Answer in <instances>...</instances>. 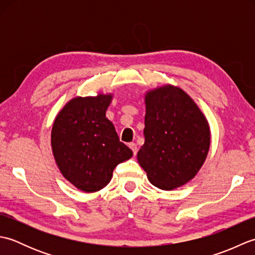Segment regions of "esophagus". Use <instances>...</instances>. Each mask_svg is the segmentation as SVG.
<instances>
[{"mask_svg": "<svg viewBox=\"0 0 255 255\" xmlns=\"http://www.w3.org/2000/svg\"><path fill=\"white\" fill-rule=\"evenodd\" d=\"M129 148H130V149L132 150L133 155H136V154H137V152H138V147H137V144H136V143L130 142V143H129Z\"/></svg>", "mask_w": 255, "mask_h": 255, "instance_id": "1", "label": "esophagus"}]
</instances>
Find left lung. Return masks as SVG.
<instances>
[{"label": "left lung", "mask_w": 255, "mask_h": 255, "mask_svg": "<svg viewBox=\"0 0 255 255\" xmlns=\"http://www.w3.org/2000/svg\"><path fill=\"white\" fill-rule=\"evenodd\" d=\"M144 143L137 159L150 183L163 191L185 185L204 165L210 127L185 91L164 84L144 94Z\"/></svg>", "instance_id": "obj_1"}]
</instances>
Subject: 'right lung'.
Here are the masks:
<instances>
[{
  "label": "right lung",
  "instance_id": "add662e5",
  "mask_svg": "<svg viewBox=\"0 0 255 255\" xmlns=\"http://www.w3.org/2000/svg\"><path fill=\"white\" fill-rule=\"evenodd\" d=\"M113 97V93L75 96L53 121L51 150L56 164L67 181L85 193L104 188L114 169L132 156L106 118Z\"/></svg>",
  "mask_w": 255,
  "mask_h": 255
}]
</instances>
